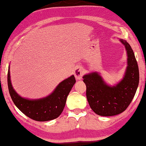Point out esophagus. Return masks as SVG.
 Segmentation results:
<instances>
[{"instance_id": "1", "label": "esophagus", "mask_w": 146, "mask_h": 146, "mask_svg": "<svg viewBox=\"0 0 146 146\" xmlns=\"http://www.w3.org/2000/svg\"><path fill=\"white\" fill-rule=\"evenodd\" d=\"M84 71L83 69L80 67L76 68L75 71H74V75H75L76 80H80L84 75Z\"/></svg>"}]
</instances>
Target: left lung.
Instances as JSON below:
<instances>
[{"label":"left lung","mask_w":146,"mask_h":146,"mask_svg":"<svg viewBox=\"0 0 146 146\" xmlns=\"http://www.w3.org/2000/svg\"><path fill=\"white\" fill-rule=\"evenodd\" d=\"M127 51V66L123 79L114 86L106 84L97 72L83 76L86 85V97L94 112L104 117L120 114L131 102L139 83V70L131 47L120 39Z\"/></svg>","instance_id":"8db88e82"}]
</instances>
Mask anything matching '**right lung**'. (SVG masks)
Masks as SVG:
<instances>
[{"label":"right lung","instance_id":"add662e5","mask_svg":"<svg viewBox=\"0 0 146 146\" xmlns=\"http://www.w3.org/2000/svg\"><path fill=\"white\" fill-rule=\"evenodd\" d=\"M76 82L74 75L65 79L56 86L53 92L45 98L29 100L21 97L11 85L9 67L8 73V86L9 95L19 110L34 120L45 122L55 119L63 111L66 99Z\"/></svg>","mask_w":146,"mask_h":146}]
</instances>
